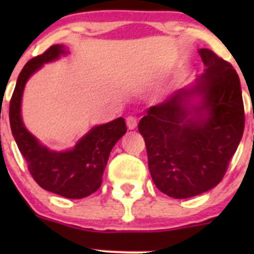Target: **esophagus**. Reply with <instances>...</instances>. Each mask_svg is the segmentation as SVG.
Listing matches in <instances>:
<instances>
[{"instance_id": "esophagus-1", "label": "esophagus", "mask_w": 254, "mask_h": 254, "mask_svg": "<svg viewBox=\"0 0 254 254\" xmlns=\"http://www.w3.org/2000/svg\"><path fill=\"white\" fill-rule=\"evenodd\" d=\"M127 129L130 130L135 129V127H137V119L135 117H132V115H129V117L127 118Z\"/></svg>"}]
</instances>
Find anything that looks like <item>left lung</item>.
<instances>
[{
  "mask_svg": "<svg viewBox=\"0 0 254 254\" xmlns=\"http://www.w3.org/2000/svg\"><path fill=\"white\" fill-rule=\"evenodd\" d=\"M205 73L193 89H181L140 120L155 186L176 199L190 198L220 183L245 130L238 75L210 49H200ZM193 93L203 97L189 109Z\"/></svg>",
  "mask_w": 254,
  "mask_h": 254,
  "instance_id": "left-lung-1",
  "label": "left lung"
}]
</instances>
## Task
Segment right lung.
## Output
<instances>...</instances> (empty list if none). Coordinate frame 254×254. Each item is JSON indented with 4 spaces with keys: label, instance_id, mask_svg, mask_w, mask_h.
<instances>
[{
    "label": "right lung",
    "instance_id": "obj_1",
    "mask_svg": "<svg viewBox=\"0 0 254 254\" xmlns=\"http://www.w3.org/2000/svg\"><path fill=\"white\" fill-rule=\"evenodd\" d=\"M63 45H51L47 51L30 59L18 76L16 88L9 102V124L18 148L27 162L33 179L45 190L64 198L81 199L91 195L102 184V176L113 146L127 132L123 118L93 127L75 148L54 152L40 145L27 131L20 119V99L27 79L43 64L65 54Z\"/></svg>",
    "mask_w": 254,
    "mask_h": 254
}]
</instances>
